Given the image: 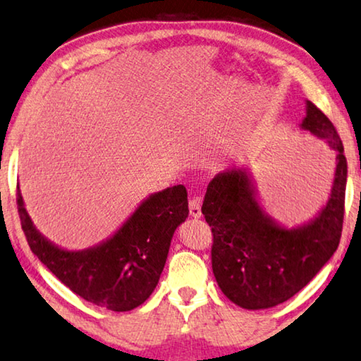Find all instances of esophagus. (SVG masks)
I'll use <instances>...</instances> for the list:
<instances>
[{"instance_id": "obj_1", "label": "esophagus", "mask_w": 361, "mask_h": 361, "mask_svg": "<svg viewBox=\"0 0 361 361\" xmlns=\"http://www.w3.org/2000/svg\"><path fill=\"white\" fill-rule=\"evenodd\" d=\"M188 209H190L192 218H202V198L193 197L188 202Z\"/></svg>"}]
</instances>
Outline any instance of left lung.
<instances>
[{
    "label": "left lung",
    "instance_id": "8db88e82",
    "mask_svg": "<svg viewBox=\"0 0 361 361\" xmlns=\"http://www.w3.org/2000/svg\"><path fill=\"white\" fill-rule=\"evenodd\" d=\"M307 103L300 129L336 152L328 202L308 223L286 227L266 213L247 168H231L208 184L202 213L212 227L213 273L231 302L264 310L302 290L339 247L347 185V159L336 127Z\"/></svg>",
    "mask_w": 361,
    "mask_h": 361
}]
</instances>
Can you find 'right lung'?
I'll return each mask as SVG.
<instances>
[{
	"instance_id": "right-lung-1",
	"label": "right lung",
	"mask_w": 361,
	"mask_h": 361,
	"mask_svg": "<svg viewBox=\"0 0 361 361\" xmlns=\"http://www.w3.org/2000/svg\"><path fill=\"white\" fill-rule=\"evenodd\" d=\"M18 209L30 250L64 286L97 307L130 312L158 286L174 231L188 216V202L184 185L152 193L113 235L85 250H66L40 234L19 187Z\"/></svg>"
}]
</instances>
